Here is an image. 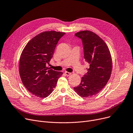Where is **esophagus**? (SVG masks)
Masks as SVG:
<instances>
[{
	"label": "esophagus",
	"mask_w": 133,
	"mask_h": 133,
	"mask_svg": "<svg viewBox=\"0 0 133 133\" xmlns=\"http://www.w3.org/2000/svg\"><path fill=\"white\" fill-rule=\"evenodd\" d=\"M65 74H66V75H68V76L71 75V73H69V72H65Z\"/></svg>",
	"instance_id": "34e87169"
}]
</instances>
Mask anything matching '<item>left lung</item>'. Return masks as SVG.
Wrapping results in <instances>:
<instances>
[{
    "label": "left lung",
    "mask_w": 133,
    "mask_h": 133,
    "mask_svg": "<svg viewBox=\"0 0 133 133\" xmlns=\"http://www.w3.org/2000/svg\"><path fill=\"white\" fill-rule=\"evenodd\" d=\"M81 39L85 61L89 64L87 73L83 76L75 91L83 97L99 93L108 82L112 69V60L109 48L104 41L90 31L75 34Z\"/></svg>",
    "instance_id": "1"
}]
</instances>
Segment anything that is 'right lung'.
Segmentation results:
<instances>
[{
    "label": "right lung",
    "mask_w": 133,
    "mask_h": 133,
    "mask_svg": "<svg viewBox=\"0 0 133 133\" xmlns=\"http://www.w3.org/2000/svg\"><path fill=\"white\" fill-rule=\"evenodd\" d=\"M65 33L56 31L42 32L25 46L19 61V74L24 86L40 98L50 95L55 87L61 72L46 67L58 42Z\"/></svg>",
    "instance_id": "add662e5"
}]
</instances>
